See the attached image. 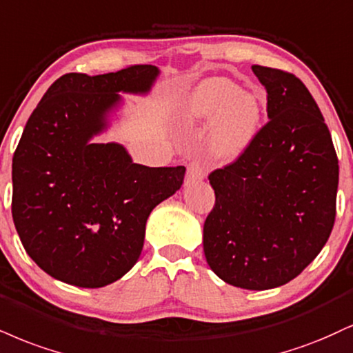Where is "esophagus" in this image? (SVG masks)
<instances>
[{
	"label": "esophagus",
	"instance_id": "obj_1",
	"mask_svg": "<svg viewBox=\"0 0 353 353\" xmlns=\"http://www.w3.org/2000/svg\"><path fill=\"white\" fill-rule=\"evenodd\" d=\"M205 177V169L201 163L197 161H192L188 165V174H185V184H194V182L202 181Z\"/></svg>",
	"mask_w": 353,
	"mask_h": 353
}]
</instances>
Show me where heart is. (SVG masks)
I'll return each instance as SVG.
<instances>
[{
  "instance_id": "b5f03b06",
  "label": "heart",
  "mask_w": 353,
  "mask_h": 353,
  "mask_svg": "<svg viewBox=\"0 0 353 353\" xmlns=\"http://www.w3.org/2000/svg\"><path fill=\"white\" fill-rule=\"evenodd\" d=\"M265 107L260 97L241 92L233 80L212 77L189 93L182 108L185 125H210V150L222 159H235L260 133Z\"/></svg>"
}]
</instances>
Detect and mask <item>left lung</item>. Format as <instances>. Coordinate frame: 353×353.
<instances>
[{
	"label": "left lung",
	"mask_w": 353,
	"mask_h": 353,
	"mask_svg": "<svg viewBox=\"0 0 353 353\" xmlns=\"http://www.w3.org/2000/svg\"><path fill=\"white\" fill-rule=\"evenodd\" d=\"M268 123L232 164L210 172L207 263L225 283L263 291L303 273L335 222L339 159L316 100L296 75L252 65Z\"/></svg>",
	"instance_id": "left-lung-1"
}]
</instances>
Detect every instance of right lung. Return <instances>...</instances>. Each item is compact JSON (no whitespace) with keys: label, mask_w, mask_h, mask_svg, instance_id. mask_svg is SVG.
I'll use <instances>...</instances> for the list:
<instances>
[{"label":"right lung","mask_w":353,"mask_h":353,"mask_svg":"<svg viewBox=\"0 0 353 353\" xmlns=\"http://www.w3.org/2000/svg\"><path fill=\"white\" fill-rule=\"evenodd\" d=\"M158 74L154 65L65 74L29 117L12 156V220L26 253L59 281L101 288L128 273L151 210L184 182V165L148 168L121 144L92 143L118 92H150Z\"/></svg>","instance_id":"obj_1"}]
</instances>
